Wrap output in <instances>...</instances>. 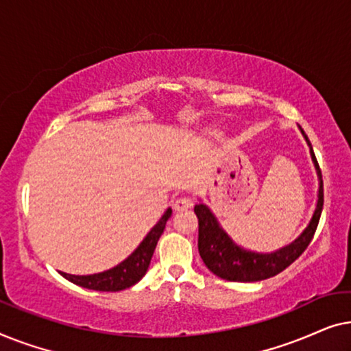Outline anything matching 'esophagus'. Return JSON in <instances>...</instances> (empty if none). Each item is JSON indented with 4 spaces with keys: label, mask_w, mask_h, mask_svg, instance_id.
Returning <instances> with one entry per match:
<instances>
[{
    "label": "esophagus",
    "mask_w": 351,
    "mask_h": 351,
    "mask_svg": "<svg viewBox=\"0 0 351 351\" xmlns=\"http://www.w3.org/2000/svg\"><path fill=\"white\" fill-rule=\"evenodd\" d=\"M195 204V201L191 198H186V196H184V198H177L174 203H172V208H174L176 210H185L191 208V206Z\"/></svg>",
    "instance_id": "1"
}]
</instances>
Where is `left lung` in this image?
<instances>
[{"instance_id": "obj_1", "label": "left lung", "mask_w": 351, "mask_h": 351, "mask_svg": "<svg viewBox=\"0 0 351 351\" xmlns=\"http://www.w3.org/2000/svg\"><path fill=\"white\" fill-rule=\"evenodd\" d=\"M304 132V129H302ZM310 145L311 156H313L315 166L318 169V176L321 179V169L316 156L311 148V143L304 132ZM324 195H323V180L319 184V195H318V204H316V210L313 214V219L305 232L295 239L289 246L280 249V251L273 254H256L244 251V249L238 247L233 244L232 239L227 237V233L219 227L217 220L210 210L206 208L204 204L195 206V214L198 217V251L199 256L203 258L204 265L209 268L214 275L227 281L234 282H252V281H262L267 278H271L286 270L292 262L299 258L311 239L315 237L316 228H318V222L321 217V210H323Z\"/></svg>"}]
</instances>
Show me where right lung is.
<instances>
[{"label":"right lung","instance_id":"right-lung-1","mask_svg":"<svg viewBox=\"0 0 351 351\" xmlns=\"http://www.w3.org/2000/svg\"><path fill=\"white\" fill-rule=\"evenodd\" d=\"M172 209H167L165 215L160 219L155 227L152 228V232L147 234L145 239L141 243L136 251H134L131 256H129L126 261L119 263L112 270L97 273V275H69V273H62V276L65 280L73 282V285H78L81 287H86V289L93 291H102V292H117L128 289L138 282L145 275L148 270V265H150L152 256L155 252V247L158 244V239L165 232L166 222L171 219Z\"/></svg>","mask_w":351,"mask_h":351}]
</instances>
